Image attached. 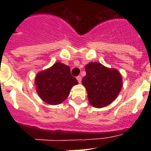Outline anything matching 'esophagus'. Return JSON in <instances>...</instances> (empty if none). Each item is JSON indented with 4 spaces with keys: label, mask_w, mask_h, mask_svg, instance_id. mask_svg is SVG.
<instances>
[{
    "label": "esophagus",
    "mask_w": 151,
    "mask_h": 151,
    "mask_svg": "<svg viewBox=\"0 0 151 151\" xmlns=\"http://www.w3.org/2000/svg\"><path fill=\"white\" fill-rule=\"evenodd\" d=\"M77 80H78L79 83H81V81H82V77H81V76H78V77H77Z\"/></svg>",
    "instance_id": "obj_1"
}]
</instances>
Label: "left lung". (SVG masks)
<instances>
[{
	"mask_svg": "<svg viewBox=\"0 0 151 151\" xmlns=\"http://www.w3.org/2000/svg\"><path fill=\"white\" fill-rule=\"evenodd\" d=\"M85 71L82 83L86 88L90 104L101 108L112 102L122 88L121 74L97 62L87 64Z\"/></svg>",
	"mask_w": 151,
	"mask_h": 151,
	"instance_id": "left-lung-1",
	"label": "left lung"
}]
</instances>
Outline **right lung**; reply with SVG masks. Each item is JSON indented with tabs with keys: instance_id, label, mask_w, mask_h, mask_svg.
Listing matches in <instances>:
<instances>
[{
	"instance_id": "add662e5",
	"label": "right lung",
	"mask_w": 151,
	"mask_h": 151,
	"mask_svg": "<svg viewBox=\"0 0 151 151\" xmlns=\"http://www.w3.org/2000/svg\"><path fill=\"white\" fill-rule=\"evenodd\" d=\"M36 91L49 104H59L69 95L73 85L78 81L71 74L70 68L58 62L48 69L39 72L35 79Z\"/></svg>"
}]
</instances>
